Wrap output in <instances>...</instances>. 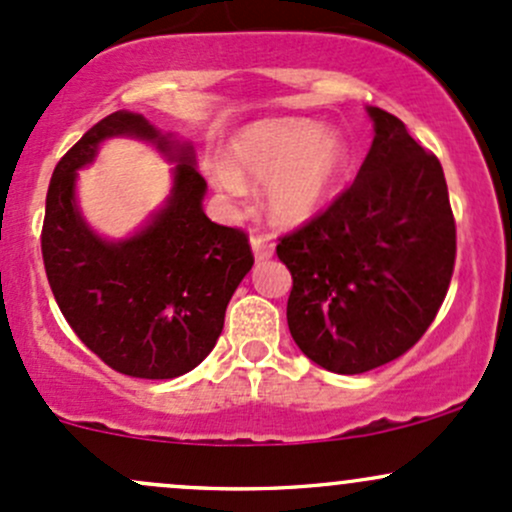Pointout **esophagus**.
<instances>
[{"mask_svg":"<svg viewBox=\"0 0 512 512\" xmlns=\"http://www.w3.org/2000/svg\"><path fill=\"white\" fill-rule=\"evenodd\" d=\"M250 245H252V252H255V260L257 262H265V260H269V257H272L274 245H272V240H269L267 233H260V230H252Z\"/></svg>","mask_w":512,"mask_h":512,"instance_id":"obj_1","label":"esophagus"}]
</instances>
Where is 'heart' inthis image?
Segmentation results:
<instances>
[{
  "label": "heart",
  "instance_id": "b5f03b06",
  "mask_svg": "<svg viewBox=\"0 0 512 512\" xmlns=\"http://www.w3.org/2000/svg\"><path fill=\"white\" fill-rule=\"evenodd\" d=\"M347 160L350 150L340 133L320 131L316 121H262L230 143L228 162L216 179L230 194L243 192V182L269 184L272 221L301 226L335 194Z\"/></svg>",
  "mask_w": 512,
  "mask_h": 512
}]
</instances>
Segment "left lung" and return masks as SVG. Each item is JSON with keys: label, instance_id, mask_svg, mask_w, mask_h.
I'll list each match as a JSON object with an SVG mask.
<instances>
[{"label": "left lung", "instance_id": "1", "mask_svg": "<svg viewBox=\"0 0 512 512\" xmlns=\"http://www.w3.org/2000/svg\"><path fill=\"white\" fill-rule=\"evenodd\" d=\"M367 111L374 140L355 182L277 245L294 279L291 338L335 374L406 355L440 311L457 257L440 160L401 119Z\"/></svg>", "mask_w": 512, "mask_h": 512}]
</instances>
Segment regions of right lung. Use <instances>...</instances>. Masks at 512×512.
<instances>
[{
	"label": "right lung",
	"instance_id": "add662e5",
	"mask_svg": "<svg viewBox=\"0 0 512 512\" xmlns=\"http://www.w3.org/2000/svg\"><path fill=\"white\" fill-rule=\"evenodd\" d=\"M111 135L153 139L180 162L166 209L119 244L94 236L74 204L76 170ZM204 194L192 145L174 143L131 111L94 123L55 165L41 230L48 284L77 338L114 372L174 379L216 345L230 296L255 257L245 230L206 216Z\"/></svg>",
	"mask_w": 512,
	"mask_h": 512
}]
</instances>
